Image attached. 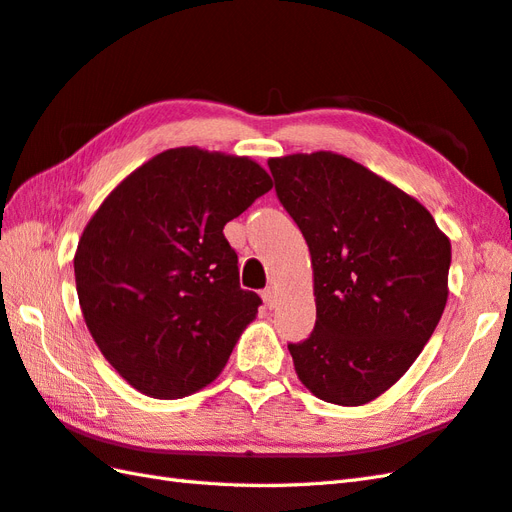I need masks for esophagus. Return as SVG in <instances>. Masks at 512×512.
I'll list each match as a JSON object with an SVG mask.
<instances>
[{
    "instance_id": "34e87169",
    "label": "esophagus",
    "mask_w": 512,
    "mask_h": 512,
    "mask_svg": "<svg viewBox=\"0 0 512 512\" xmlns=\"http://www.w3.org/2000/svg\"><path fill=\"white\" fill-rule=\"evenodd\" d=\"M260 297H263V302H265L267 308H276V304H278V293H276V289H273V286H267V289H263V293H260Z\"/></svg>"
}]
</instances>
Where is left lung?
Returning a JSON list of instances; mask_svg holds the SVG:
<instances>
[{
	"mask_svg": "<svg viewBox=\"0 0 512 512\" xmlns=\"http://www.w3.org/2000/svg\"><path fill=\"white\" fill-rule=\"evenodd\" d=\"M308 243L315 330L289 352L319 400L363 406L415 363L447 304L452 245L428 208L334 152L269 158Z\"/></svg>",
	"mask_w": 512,
	"mask_h": 512,
	"instance_id": "obj_1",
	"label": "left lung"
}]
</instances>
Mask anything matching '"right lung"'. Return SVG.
<instances>
[{
  "label": "right lung",
  "mask_w": 512,
  "mask_h": 512,
  "mask_svg": "<svg viewBox=\"0 0 512 512\" xmlns=\"http://www.w3.org/2000/svg\"><path fill=\"white\" fill-rule=\"evenodd\" d=\"M247 156L176 147L117 184L73 256L99 352L143 395L178 400L213 382L256 319L223 226L271 191Z\"/></svg>",
  "instance_id": "obj_1"
}]
</instances>
